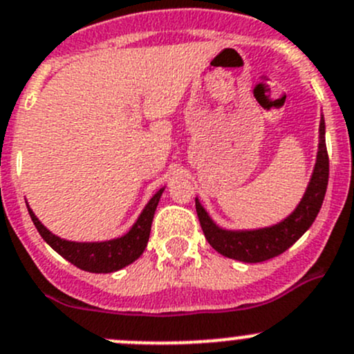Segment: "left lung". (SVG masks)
Segmentation results:
<instances>
[{
    "label": "left lung",
    "mask_w": 354,
    "mask_h": 354,
    "mask_svg": "<svg viewBox=\"0 0 354 354\" xmlns=\"http://www.w3.org/2000/svg\"><path fill=\"white\" fill-rule=\"evenodd\" d=\"M318 132L320 136H318V153L313 174H311L299 205L282 222L263 227V229L227 230L216 225L209 218L206 209L196 198V212H198L199 223H201L206 241L213 250L218 251L223 257L232 258V260L244 261V263H260V261L270 260V258L284 253L310 229L320 212L328 184V155L327 146H325L324 117L320 118Z\"/></svg>",
    "instance_id": "obj_1"
}]
</instances>
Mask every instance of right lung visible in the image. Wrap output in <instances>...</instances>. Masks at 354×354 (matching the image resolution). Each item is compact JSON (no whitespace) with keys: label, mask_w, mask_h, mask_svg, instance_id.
I'll return each mask as SVG.
<instances>
[{"label":"right lung","mask_w":354,"mask_h":354,"mask_svg":"<svg viewBox=\"0 0 354 354\" xmlns=\"http://www.w3.org/2000/svg\"><path fill=\"white\" fill-rule=\"evenodd\" d=\"M162 187L151 199L145 209L141 212L139 218L136 220L134 225L131 227L127 234L122 237L111 241H101V243H75V241H66L62 237L55 236L53 232L46 229L43 223L39 222L32 209L29 208V215L32 218L34 225H36L37 232L41 234L44 241L62 254L65 260L75 265L77 268L86 272H93V274H110V272H117L120 268L127 267L132 261L138 260L146 250L148 244L149 232H151V222L155 216L156 206H158L160 198H162Z\"/></svg>","instance_id":"add662e5"}]
</instances>
